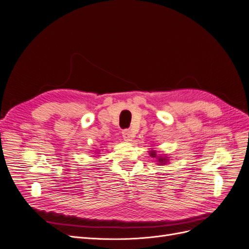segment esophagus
I'll return each instance as SVG.
<instances>
[{
	"instance_id": "obj_1",
	"label": "esophagus",
	"mask_w": 249,
	"mask_h": 249,
	"mask_svg": "<svg viewBox=\"0 0 249 249\" xmlns=\"http://www.w3.org/2000/svg\"><path fill=\"white\" fill-rule=\"evenodd\" d=\"M123 137L124 139V141L126 142H131L133 140V137H134V134L132 133L131 130H124L123 132Z\"/></svg>"
}]
</instances>
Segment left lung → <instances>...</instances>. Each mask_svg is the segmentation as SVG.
<instances>
[{
	"label": "left lung",
	"instance_id": "8db88e82",
	"mask_svg": "<svg viewBox=\"0 0 249 249\" xmlns=\"http://www.w3.org/2000/svg\"><path fill=\"white\" fill-rule=\"evenodd\" d=\"M149 156L152 158H155L156 161L158 162V165H166L169 163V157L166 154H161V155H157L156 150L153 148L148 152Z\"/></svg>",
	"mask_w": 249,
	"mask_h": 249
}]
</instances>
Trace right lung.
<instances>
[{
  "mask_svg": "<svg viewBox=\"0 0 249 249\" xmlns=\"http://www.w3.org/2000/svg\"><path fill=\"white\" fill-rule=\"evenodd\" d=\"M94 154H96V155H97V154H100V149H97V152L95 150ZM93 157H95V158H96V157H99V156H93Z\"/></svg>",
  "mask_w": 249,
  "mask_h": 249,
  "instance_id": "obj_1",
  "label": "right lung"
}]
</instances>
